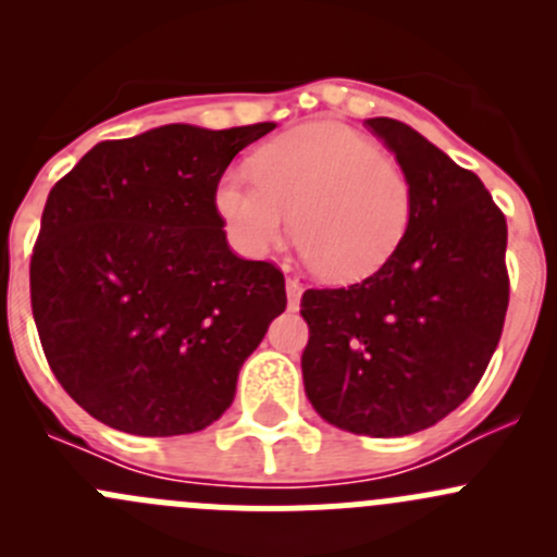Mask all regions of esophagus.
Here are the masks:
<instances>
[{
    "instance_id": "1",
    "label": "esophagus",
    "mask_w": 557,
    "mask_h": 557,
    "mask_svg": "<svg viewBox=\"0 0 557 557\" xmlns=\"http://www.w3.org/2000/svg\"><path fill=\"white\" fill-rule=\"evenodd\" d=\"M285 288H288V307L290 310H299V301H301V283L299 280H290L285 283Z\"/></svg>"
}]
</instances>
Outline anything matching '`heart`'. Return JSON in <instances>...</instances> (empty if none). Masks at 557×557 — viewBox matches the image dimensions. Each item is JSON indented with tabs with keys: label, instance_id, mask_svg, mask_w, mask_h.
Returning a JSON list of instances; mask_svg holds the SVG:
<instances>
[{
	"label": "heart",
	"instance_id": "b5f03b06",
	"mask_svg": "<svg viewBox=\"0 0 557 557\" xmlns=\"http://www.w3.org/2000/svg\"><path fill=\"white\" fill-rule=\"evenodd\" d=\"M228 243L261 258L296 218L305 258L331 283H361L387 267L412 221V185L398 164L352 128L310 123L228 170L215 185Z\"/></svg>",
	"mask_w": 557,
	"mask_h": 557
}]
</instances>
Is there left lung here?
<instances>
[{
	"mask_svg": "<svg viewBox=\"0 0 557 557\" xmlns=\"http://www.w3.org/2000/svg\"><path fill=\"white\" fill-rule=\"evenodd\" d=\"M367 126L409 177L412 221L374 277L301 296V374L325 423L387 440L440 423L485 374L509 305L507 221L482 180L412 126Z\"/></svg>",
	"mask_w": 557,
	"mask_h": 557,
	"instance_id": "8db88e82",
	"label": "left lung"
}]
</instances>
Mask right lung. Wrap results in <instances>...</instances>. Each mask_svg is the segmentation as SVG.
Here are the masks:
<instances>
[{
  "instance_id": "right-lung-1",
  "label": "right lung",
  "mask_w": 557,
  "mask_h": 557,
  "mask_svg": "<svg viewBox=\"0 0 557 557\" xmlns=\"http://www.w3.org/2000/svg\"><path fill=\"white\" fill-rule=\"evenodd\" d=\"M272 128L170 123L110 139L50 190L32 312L55 380L99 423L177 436L232 407L288 299L274 263L232 252L215 185Z\"/></svg>"
}]
</instances>
